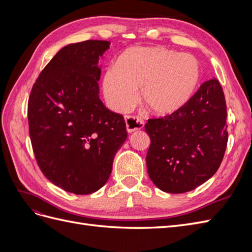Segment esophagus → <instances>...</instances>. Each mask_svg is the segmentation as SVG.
Masks as SVG:
<instances>
[{
    "label": "esophagus",
    "instance_id": "esophagus-1",
    "mask_svg": "<svg viewBox=\"0 0 252 252\" xmlns=\"http://www.w3.org/2000/svg\"><path fill=\"white\" fill-rule=\"evenodd\" d=\"M125 123L129 133L144 127V121L135 116H125Z\"/></svg>",
    "mask_w": 252,
    "mask_h": 252
}]
</instances>
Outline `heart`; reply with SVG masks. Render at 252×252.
<instances>
[{
	"mask_svg": "<svg viewBox=\"0 0 252 252\" xmlns=\"http://www.w3.org/2000/svg\"><path fill=\"white\" fill-rule=\"evenodd\" d=\"M200 65L189 53L164 47H132L105 72L103 94L109 107L130 110L138 100L157 116H168L184 106L200 82Z\"/></svg>",
	"mask_w": 252,
	"mask_h": 252,
	"instance_id": "obj_1",
	"label": "heart"
}]
</instances>
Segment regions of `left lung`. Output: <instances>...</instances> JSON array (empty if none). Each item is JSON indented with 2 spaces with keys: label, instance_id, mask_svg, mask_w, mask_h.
I'll use <instances>...</instances> for the list:
<instances>
[{
  "label": "left lung",
  "instance_id": "8db88e82",
  "mask_svg": "<svg viewBox=\"0 0 252 252\" xmlns=\"http://www.w3.org/2000/svg\"><path fill=\"white\" fill-rule=\"evenodd\" d=\"M217 79L203 83L175 112L149 119L146 164L149 178L165 192L184 193L217 172L228 142L227 109Z\"/></svg>",
  "mask_w": 252,
  "mask_h": 252
}]
</instances>
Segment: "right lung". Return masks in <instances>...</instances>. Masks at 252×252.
Here are the masks:
<instances>
[{"instance_id": "obj_1", "label": "right lung", "mask_w": 252, "mask_h": 252, "mask_svg": "<svg viewBox=\"0 0 252 252\" xmlns=\"http://www.w3.org/2000/svg\"><path fill=\"white\" fill-rule=\"evenodd\" d=\"M110 42L88 40L61 49L41 71L28 100L29 135L36 163L51 183L90 194L108 181L127 139L122 114L98 97L100 57Z\"/></svg>"}]
</instances>
